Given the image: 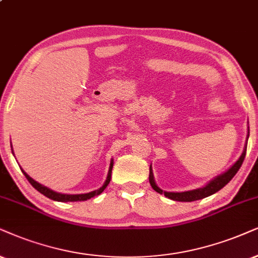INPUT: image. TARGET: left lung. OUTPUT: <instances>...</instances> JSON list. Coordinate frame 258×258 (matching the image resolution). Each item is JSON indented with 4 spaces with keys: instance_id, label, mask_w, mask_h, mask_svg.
I'll return each instance as SVG.
<instances>
[{
    "instance_id": "8db88e82",
    "label": "left lung",
    "mask_w": 258,
    "mask_h": 258,
    "mask_svg": "<svg viewBox=\"0 0 258 258\" xmlns=\"http://www.w3.org/2000/svg\"><path fill=\"white\" fill-rule=\"evenodd\" d=\"M247 138H249V130H247L245 146H244L243 153L240 155V157L237 159L236 163H234L232 167L227 169V170L223 172V174L218 175L214 178H212V180L208 182L206 185H204V187L193 189V190H187V191H165V190H163V189H161L157 184H156L155 178H153V172H152L151 165H150V176H149L150 184H151L153 190H156L159 194H163L165 198L170 199V200H174V201L190 202V201L200 200V199L210 197V195L217 193L218 190H220L221 188H224L225 185L229 183V182L233 178V176L237 174V171L239 170V168L242 167L243 161H244V158H245V153H246Z\"/></svg>"
}]
</instances>
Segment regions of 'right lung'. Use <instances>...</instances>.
Instances as JSON below:
<instances>
[{"instance_id": "obj_1", "label": "right lung", "mask_w": 258, "mask_h": 258, "mask_svg": "<svg viewBox=\"0 0 258 258\" xmlns=\"http://www.w3.org/2000/svg\"><path fill=\"white\" fill-rule=\"evenodd\" d=\"M12 152H13V149H12ZM13 155H14V152H13ZM113 159H110V164H109V170H108V174H107V178L105 181V183L102 184V187H100L99 189H96V190H93V191H89V193H86V194H61V193H58V191H54L52 190V189L47 188L46 185H42L37 182L33 178L31 177V176L27 175V172L25 170H22L24 172V175L26 176V178H27L29 183H31L33 187L37 189L39 193H41L42 195H45V197L51 199V200H54V201H60V202H74V201H86L88 199H91L94 197H96V195H100L102 193L103 190H105L107 185L110 182V175H112V169H113Z\"/></svg>"}]
</instances>
